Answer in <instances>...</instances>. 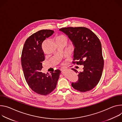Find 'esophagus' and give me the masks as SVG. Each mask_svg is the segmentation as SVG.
Instances as JSON below:
<instances>
[{
	"instance_id": "obj_1",
	"label": "esophagus",
	"mask_w": 122,
	"mask_h": 122,
	"mask_svg": "<svg viewBox=\"0 0 122 122\" xmlns=\"http://www.w3.org/2000/svg\"><path fill=\"white\" fill-rule=\"evenodd\" d=\"M65 69H66V68H65V67H62V68H61V71L63 72Z\"/></svg>"
}]
</instances>
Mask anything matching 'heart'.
I'll return each instance as SVG.
<instances>
[{"label":"heart","mask_w":122,"mask_h":122,"mask_svg":"<svg viewBox=\"0 0 122 122\" xmlns=\"http://www.w3.org/2000/svg\"><path fill=\"white\" fill-rule=\"evenodd\" d=\"M58 38H64V39H65L67 40V38H66V36H65L64 35H60L57 39H58Z\"/></svg>","instance_id":"obj_1"}]
</instances>
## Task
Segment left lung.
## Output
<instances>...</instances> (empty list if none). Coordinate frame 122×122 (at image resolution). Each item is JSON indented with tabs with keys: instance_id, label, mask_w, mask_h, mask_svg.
Listing matches in <instances>:
<instances>
[{
	"instance_id": "8db88e82",
	"label": "left lung",
	"mask_w": 122,
	"mask_h": 122,
	"mask_svg": "<svg viewBox=\"0 0 122 122\" xmlns=\"http://www.w3.org/2000/svg\"><path fill=\"white\" fill-rule=\"evenodd\" d=\"M68 36L74 46V63L84 65L76 82L72 83L75 89L85 92L95 87L100 80L104 68L102 46L99 39L92 31L85 27H67L59 30ZM76 73V70L72 68Z\"/></svg>"
}]
</instances>
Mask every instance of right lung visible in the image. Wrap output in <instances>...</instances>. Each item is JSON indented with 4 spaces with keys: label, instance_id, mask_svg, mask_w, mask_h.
Listing matches in <instances>:
<instances>
[{
    "label": "right lung",
    "instance_id": "obj_1",
    "mask_svg": "<svg viewBox=\"0 0 122 122\" xmlns=\"http://www.w3.org/2000/svg\"><path fill=\"white\" fill-rule=\"evenodd\" d=\"M54 31L42 30L32 34L25 43L21 55V64L26 83L35 92L46 96L56 87L61 71L56 70L50 74L41 72L45 60L42 44Z\"/></svg>",
    "mask_w": 122,
    "mask_h": 122
}]
</instances>
